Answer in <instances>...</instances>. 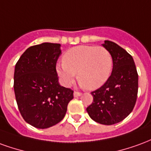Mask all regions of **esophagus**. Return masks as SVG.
Instances as JSON below:
<instances>
[{
	"label": "esophagus",
	"instance_id": "1",
	"mask_svg": "<svg viewBox=\"0 0 151 151\" xmlns=\"http://www.w3.org/2000/svg\"><path fill=\"white\" fill-rule=\"evenodd\" d=\"M81 95H82V93H81V92H78V91L73 92V96H74V97H79V96H81Z\"/></svg>",
	"mask_w": 151,
	"mask_h": 151
}]
</instances>
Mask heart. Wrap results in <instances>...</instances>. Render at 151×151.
Instances as JSON below:
<instances>
[{
    "instance_id": "b5f03b06",
    "label": "heart",
    "mask_w": 151,
    "mask_h": 151,
    "mask_svg": "<svg viewBox=\"0 0 151 151\" xmlns=\"http://www.w3.org/2000/svg\"><path fill=\"white\" fill-rule=\"evenodd\" d=\"M62 63L56 65V72L65 85H72L77 73L81 85L90 90L104 85L113 68L111 52L101 46L73 47L63 55Z\"/></svg>"
}]
</instances>
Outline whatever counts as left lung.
<instances>
[{
  "label": "left lung",
  "mask_w": 151,
  "mask_h": 151,
  "mask_svg": "<svg viewBox=\"0 0 151 151\" xmlns=\"http://www.w3.org/2000/svg\"><path fill=\"white\" fill-rule=\"evenodd\" d=\"M103 46L112 56V72L104 85L91 92L93 103L86 111L95 122L111 125L122 121L133 111L138 74L133 57L124 48L109 40H105Z\"/></svg>",
  "instance_id": "obj_1"
}]
</instances>
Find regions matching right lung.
Here are the masks:
<instances>
[{
    "instance_id": "1",
    "label": "right lung",
    "mask_w": 151,
    "mask_h": 151,
    "mask_svg": "<svg viewBox=\"0 0 151 151\" xmlns=\"http://www.w3.org/2000/svg\"><path fill=\"white\" fill-rule=\"evenodd\" d=\"M60 43L28 47L15 65L14 89L17 104L27 123L47 129L63 120L73 91L59 84L56 61Z\"/></svg>"
}]
</instances>
